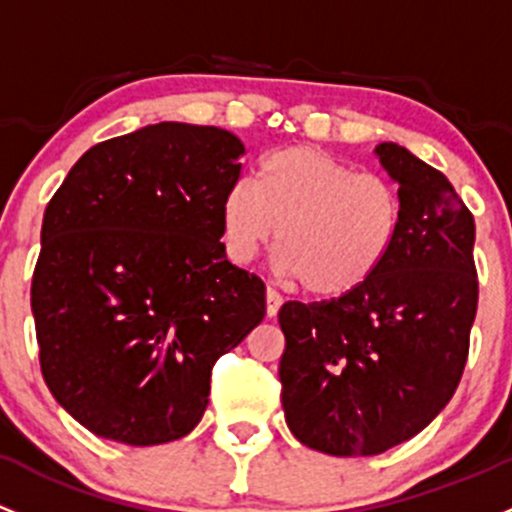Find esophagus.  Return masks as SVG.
Wrapping results in <instances>:
<instances>
[{"mask_svg": "<svg viewBox=\"0 0 512 512\" xmlns=\"http://www.w3.org/2000/svg\"><path fill=\"white\" fill-rule=\"evenodd\" d=\"M267 316H277V311H279V306H282V297H279V292H274L272 287H267Z\"/></svg>", "mask_w": 512, "mask_h": 512, "instance_id": "1", "label": "esophagus"}]
</instances>
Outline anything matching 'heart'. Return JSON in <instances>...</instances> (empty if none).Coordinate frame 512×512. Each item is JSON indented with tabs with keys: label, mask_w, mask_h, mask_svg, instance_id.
I'll return each mask as SVG.
<instances>
[{
	"label": "heart",
	"mask_w": 512,
	"mask_h": 512,
	"mask_svg": "<svg viewBox=\"0 0 512 512\" xmlns=\"http://www.w3.org/2000/svg\"><path fill=\"white\" fill-rule=\"evenodd\" d=\"M220 230L225 252L240 265L277 238V257L301 292L338 299L385 265L400 238L402 198L383 176L358 174L324 149L294 144L257 164L255 184L228 186Z\"/></svg>",
	"instance_id": "obj_1"
}]
</instances>
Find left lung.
<instances>
[{
    "instance_id": "1",
    "label": "left lung",
    "mask_w": 512,
    "mask_h": 512,
    "mask_svg": "<svg viewBox=\"0 0 512 512\" xmlns=\"http://www.w3.org/2000/svg\"><path fill=\"white\" fill-rule=\"evenodd\" d=\"M397 181L402 230L380 272L331 301L279 309L292 434L331 456H375L422 432L459 387L478 306L476 223L441 171L375 147Z\"/></svg>"
}]
</instances>
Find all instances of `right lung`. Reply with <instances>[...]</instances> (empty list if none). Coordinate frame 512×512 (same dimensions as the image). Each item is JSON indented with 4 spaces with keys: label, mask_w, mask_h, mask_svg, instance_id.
<instances>
[{
    "label": "right lung",
    "mask_w": 512,
    "mask_h": 512,
    "mask_svg": "<svg viewBox=\"0 0 512 512\" xmlns=\"http://www.w3.org/2000/svg\"><path fill=\"white\" fill-rule=\"evenodd\" d=\"M242 154L225 129L159 122L90 147L48 201L31 279L41 373L98 437H186L215 360L265 319V284L220 242Z\"/></svg>",
    "instance_id": "obj_1"
}]
</instances>
